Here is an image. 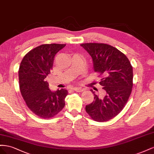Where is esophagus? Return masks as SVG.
Segmentation results:
<instances>
[{
    "label": "esophagus",
    "instance_id": "esophagus-1",
    "mask_svg": "<svg viewBox=\"0 0 154 154\" xmlns=\"http://www.w3.org/2000/svg\"><path fill=\"white\" fill-rule=\"evenodd\" d=\"M73 90L77 92H81L83 91V89L81 88H78V87H74L73 88Z\"/></svg>",
    "mask_w": 154,
    "mask_h": 154
}]
</instances>
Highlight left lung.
<instances>
[{
	"label": "left lung",
	"instance_id": "1",
	"mask_svg": "<svg viewBox=\"0 0 154 154\" xmlns=\"http://www.w3.org/2000/svg\"><path fill=\"white\" fill-rule=\"evenodd\" d=\"M93 60L94 70L99 73V84L104 90L100 97L86 105V111L95 121L104 122L117 116L125 106L133 87V68L127 57L116 48L103 43L81 45Z\"/></svg>",
	"mask_w": 154,
	"mask_h": 154
}]
</instances>
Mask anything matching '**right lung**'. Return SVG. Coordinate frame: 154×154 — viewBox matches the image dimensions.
<instances>
[{
    "label": "right lung",
    "mask_w": 154,
    "mask_h": 154,
    "mask_svg": "<svg viewBox=\"0 0 154 154\" xmlns=\"http://www.w3.org/2000/svg\"><path fill=\"white\" fill-rule=\"evenodd\" d=\"M65 46L46 44L35 48L26 54L19 66L21 95L30 110L42 119L55 116L64 107L68 91H51L46 78L52 69L55 55Z\"/></svg>",
    "instance_id": "obj_1"
}]
</instances>
